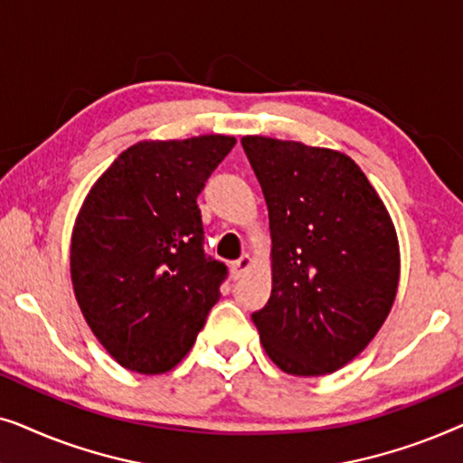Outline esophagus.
<instances>
[{
	"instance_id": "esophagus-1",
	"label": "esophagus",
	"mask_w": 463,
	"mask_h": 463,
	"mask_svg": "<svg viewBox=\"0 0 463 463\" xmlns=\"http://www.w3.org/2000/svg\"><path fill=\"white\" fill-rule=\"evenodd\" d=\"M250 265H252V259H250L249 255H242V257L238 259V261H233V263L230 265L232 276L238 280V278H242V276L246 274V271L250 269Z\"/></svg>"
}]
</instances>
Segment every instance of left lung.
<instances>
[{"label":"left lung","mask_w":463,"mask_h":463,"mask_svg":"<svg viewBox=\"0 0 463 463\" xmlns=\"http://www.w3.org/2000/svg\"><path fill=\"white\" fill-rule=\"evenodd\" d=\"M242 147L271 232V295L252 322L284 373L326 375L388 318L401 276L394 223L345 154L268 137Z\"/></svg>","instance_id":"1"}]
</instances>
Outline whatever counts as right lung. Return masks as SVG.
<instances>
[{"instance_id":"right-lung-1","label":"right lung","mask_w":463,"mask_h":463,"mask_svg":"<svg viewBox=\"0 0 463 463\" xmlns=\"http://www.w3.org/2000/svg\"><path fill=\"white\" fill-rule=\"evenodd\" d=\"M236 138L143 141L86 195L71 236L81 314L124 369L166 373L192 350L225 263L204 252L198 195Z\"/></svg>"}]
</instances>
